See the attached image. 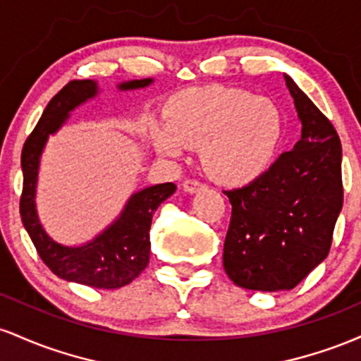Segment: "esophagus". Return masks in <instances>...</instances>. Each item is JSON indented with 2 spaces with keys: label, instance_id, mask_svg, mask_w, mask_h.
<instances>
[{
  "label": "esophagus",
  "instance_id": "1",
  "mask_svg": "<svg viewBox=\"0 0 361 361\" xmlns=\"http://www.w3.org/2000/svg\"><path fill=\"white\" fill-rule=\"evenodd\" d=\"M202 188H204V183H200V181L197 180H186L183 183V190L186 193H197L200 192Z\"/></svg>",
  "mask_w": 361,
  "mask_h": 361
}]
</instances>
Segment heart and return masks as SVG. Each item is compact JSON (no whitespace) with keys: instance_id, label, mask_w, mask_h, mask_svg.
<instances>
[{"instance_id":"1","label":"heart","mask_w":361,"mask_h":361,"mask_svg":"<svg viewBox=\"0 0 361 361\" xmlns=\"http://www.w3.org/2000/svg\"><path fill=\"white\" fill-rule=\"evenodd\" d=\"M169 122L149 127L151 146L166 157L202 146V163L226 186L259 180L275 163L283 140V117L275 103L227 86L190 90L168 110Z\"/></svg>"}]
</instances>
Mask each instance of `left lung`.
<instances>
[{
  "label": "left lung",
  "instance_id": "obj_1",
  "mask_svg": "<svg viewBox=\"0 0 361 361\" xmlns=\"http://www.w3.org/2000/svg\"><path fill=\"white\" fill-rule=\"evenodd\" d=\"M283 78L300 140L259 180L224 192L233 205L224 270L238 287L261 292L293 288L326 259L343 207L341 140L295 81Z\"/></svg>",
  "mask_w": 361,
  "mask_h": 361
}]
</instances>
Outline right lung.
<instances>
[{"label":"right lung","mask_w":361,"mask_h":361,"mask_svg":"<svg viewBox=\"0 0 361 361\" xmlns=\"http://www.w3.org/2000/svg\"><path fill=\"white\" fill-rule=\"evenodd\" d=\"M152 78L120 82V91L140 90L152 85ZM93 80L71 81L49 102L34 132L25 140L22 151L23 192L20 215L37 252L54 275L66 281L93 288H120L142 273L149 263L152 215L157 207L175 193L173 183H161L130 195L120 215L100 234L81 246H66L45 233L37 214L35 193L40 156L51 134H56L71 111L98 94Z\"/></svg>","instance_id":"add662e5"}]
</instances>
